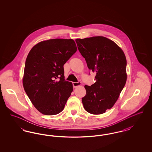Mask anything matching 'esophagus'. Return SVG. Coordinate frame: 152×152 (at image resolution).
I'll return each instance as SVG.
<instances>
[{
	"label": "esophagus",
	"instance_id": "34e87169",
	"mask_svg": "<svg viewBox=\"0 0 152 152\" xmlns=\"http://www.w3.org/2000/svg\"><path fill=\"white\" fill-rule=\"evenodd\" d=\"M81 84V82H73V86L74 88H77L79 86H80Z\"/></svg>",
	"mask_w": 152,
	"mask_h": 152
}]
</instances>
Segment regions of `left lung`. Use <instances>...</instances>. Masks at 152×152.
Masks as SVG:
<instances>
[{
    "mask_svg": "<svg viewBox=\"0 0 152 152\" xmlns=\"http://www.w3.org/2000/svg\"><path fill=\"white\" fill-rule=\"evenodd\" d=\"M76 42L88 68L96 73L95 83L84 86V108L93 115L104 113L113 107L125 85V55L117 44L104 36L76 39Z\"/></svg>",
    "mask_w": 152,
    "mask_h": 152,
    "instance_id": "obj_1",
    "label": "left lung"
}]
</instances>
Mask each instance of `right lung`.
<instances>
[{
	"mask_svg": "<svg viewBox=\"0 0 152 152\" xmlns=\"http://www.w3.org/2000/svg\"><path fill=\"white\" fill-rule=\"evenodd\" d=\"M76 51L75 41L66 39L40 42L29 51L23 85L29 100L41 113L55 115L64 108L73 85L64 79L63 65Z\"/></svg>",
	"mask_w": 152,
	"mask_h": 152,
	"instance_id": "right-lung-1",
	"label": "right lung"
}]
</instances>
